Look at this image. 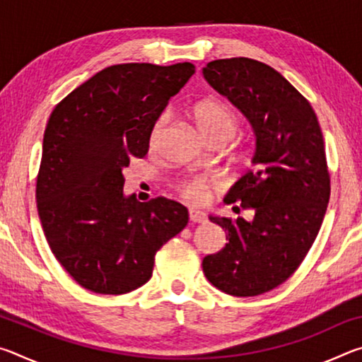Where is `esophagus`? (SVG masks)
Returning <instances> with one entry per match:
<instances>
[{
    "mask_svg": "<svg viewBox=\"0 0 362 362\" xmlns=\"http://www.w3.org/2000/svg\"><path fill=\"white\" fill-rule=\"evenodd\" d=\"M189 220L194 223H206L207 222V217L203 211H198V209H189Z\"/></svg>",
    "mask_w": 362,
    "mask_h": 362,
    "instance_id": "esophagus-1",
    "label": "esophagus"
}]
</instances>
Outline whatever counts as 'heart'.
I'll return each mask as SVG.
<instances>
[{
    "label": "heart",
    "mask_w": 362,
    "mask_h": 362,
    "mask_svg": "<svg viewBox=\"0 0 362 362\" xmlns=\"http://www.w3.org/2000/svg\"><path fill=\"white\" fill-rule=\"evenodd\" d=\"M192 116L196 127L203 137H222L228 142L236 134L238 119L231 113L230 108H226L223 103L216 100H206L194 105L192 110ZM164 124H166V115H161L153 126L150 142L156 144V140L161 134ZM211 187V180L206 177H192L180 183V192L185 198L192 201H204L207 198V189Z\"/></svg>",
    "instance_id": "heart-1"
}]
</instances>
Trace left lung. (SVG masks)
Listing matches in <instances>:
<instances>
[{"instance_id": "left-lung-1", "label": "left lung", "mask_w": 362, "mask_h": 362, "mask_svg": "<svg viewBox=\"0 0 362 362\" xmlns=\"http://www.w3.org/2000/svg\"><path fill=\"white\" fill-rule=\"evenodd\" d=\"M203 75L246 116L255 137L252 169L223 199L250 218L209 216L228 243L204 257L203 272L230 296H260L296 272L321 228L330 196L322 132L308 100L259 60H214Z\"/></svg>"}]
</instances>
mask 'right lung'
Returning <instances> with one entry per match:
<instances>
[{
	"instance_id": "obj_1",
	"label": "right lung",
	"mask_w": 362,
	"mask_h": 362,
	"mask_svg": "<svg viewBox=\"0 0 362 362\" xmlns=\"http://www.w3.org/2000/svg\"><path fill=\"white\" fill-rule=\"evenodd\" d=\"M193 73L189 62L113 65L51 113L36 180L38 216L52 254L84 289L136 291L151 278L163 244L188 223L177 201L126 196L122 170L148 153L156 119Z\"/></svg>"
}]
</instances>
